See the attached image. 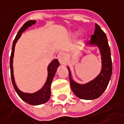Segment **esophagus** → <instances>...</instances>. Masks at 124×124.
Listing matches in <instances>:
<instances>
[{
  "instance_id": "obj_1",
  "label": "esophagus",
  "mask_w": 124,
  "mask_h": 124,
  "mask_svg": "<svg viewBox=\"0 0 124 124\" xmlns=\"http://www.w3.org/2000/svg\"><path fill=\"white\" fill-rule=\"evenodd\" d=\"M58 59L59 62H60L62 64H64L66 62V55L64 53L60 52L58 54Z\"/></svg>"
}]
</instances>
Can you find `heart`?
<instances>
[{
	"mask_svg": "<svg viewBox=\"0 0 124 124\" xmlns=\"http://www.w3.org/2000/svg\"><path fill=\"white\" fill-rule=\"evenodd\" d=\"M74 35H75H75H77V32H75V33L74 34Z\"/></svg>",
	"mask_w": 124,
	"mask_h": 124,
	"instance_id": "1",
	"label": "heart"
}]
</instances>
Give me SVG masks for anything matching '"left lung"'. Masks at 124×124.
Listing matches in <instances>:
<instances>
[{"label":"left lung","instance_id":"obj_1","mask_svg":"<svg viewBox=\"0 0 124 124\" xmlns=\"http://www.w3.org/2000/svg\"><path fill=\"white\" fill-rule=\"evenodd\" d=\"M95 28L94 34L91 37L90 41L85 43V45L97 47L99 49L102 63L100 73L90 81L81 84L73 79L70 68L67 66L73 92L76 96L84 100H94L100 97L108 86L111 77L112 61L108 40L105 33L96 23Z\"/></svg>","mask_w":124,"mask_h":124}]
</instances>
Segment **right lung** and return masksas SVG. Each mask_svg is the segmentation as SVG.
Segmentation results:
<instances>
[{"instance_id": "right-lung-1", "label": "right lung", "mask_w": 124, "mask_h": 124, "mask_svg": "<svg viewBox=\"0 0 124 124\" xmlns=\"http://www.w3.org/2000/svg\"><path fill=\"white\" fill-rule=\"evenodd\" d=\"M35 20H29L26 22L23 25V26L20 28L19 32H17L16 38L13 41L12 46V51L10 58V69H11V81H12L13 85L14 87V89L17 92V94L19 95L22 100L26 103L31 105H39V104H44L47 102L51 97V84L53 79L55 76L56 70L60 66L58 59H54L51 61L47 66V80L45 83L44 85L41 87L39 90L37 91L34 93H26L21 91L17 86L15 81V77L13 75V57H14V52H15V47L19 39L21 37L22 34L25 30L28 29L31 26L36 23Z\"/></svg>"}]
</instances>
